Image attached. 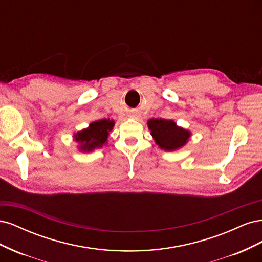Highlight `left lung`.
Segmentation results:
<instances>
[{
	"mask_svg": "<svg viewBox=\"0 0 262 262\" xmlns=\"http://www.w3.org/2000/svg\"><path fill=\"white\" fill-rule=\"evenodd\" d=\"M147 124L157 145L166 150H175L185 145L190 137L189 131L177 126L172 120L150 119Z\"/></svg>",
	"mask_w": 262,
	"mask_h": 262,
	"instance_id": "1",
	"label": "left lung"
}]
</instances>
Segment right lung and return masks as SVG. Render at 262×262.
Returning <instances> with one entry per match:
<instances>
[{"instance_id":"1","label":"right lung","mask_w":262,"mask_h":262,"mask_svg":"<svg viewBox=\"0 0 262 262\" xmlns=\"http://www.w3.org/2000/svg\"><path fill=\"white\" fill-rule=\"evenodd\" d=\"M115 122L109 119H100L90 124L87 129L75 134V141L81 144V150L90 152L106 143L109 132L113 130Z\"/></svg>"}]
</instances>
